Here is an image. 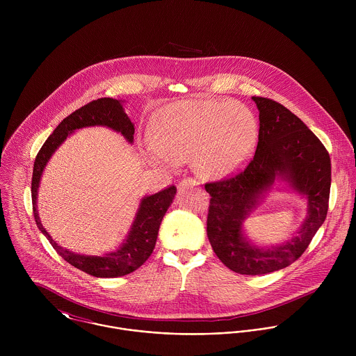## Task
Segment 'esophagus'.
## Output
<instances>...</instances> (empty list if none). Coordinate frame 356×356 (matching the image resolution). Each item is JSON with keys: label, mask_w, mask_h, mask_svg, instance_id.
Wrapping results in <instances>:
<instances>
[{"label": "esophagus", "mask_w": 356, "mask_h": 356, "mask_svg": "<svg viewBox=\"0 0 356 356\" xmlns=\"http://www.w3.org/2000/svg\"><path fill=\"white\" fill-rule=\"evenodd\" d=\"M192 185H196V181H193V179H191V178L182 179V181L178 184V189H179V191H184V189H186L188 186H192Z\"/></svg>", "instance_id": "obj_1"}]
</instances>
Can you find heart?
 I'll return each mask as SVG.
<instances>
[{
  "mask_svg": "<svg viewBox=\"0 0 356 356\" xmlns=\"http://www.w3.org/2000/svg\"><path fill=\"white\" fill-rule=\"evenodd\" d=\"M143 149L153 165L175 170L188 161L205 181L241 172L254 156L259 126L252 111L237 102L188 99L163 106Z\"/></svg>",
  "mask_w": 356,
  "mask_h": 356,
  "instance_id": "heart-1",
  "label": "heart"
}]
</instances>
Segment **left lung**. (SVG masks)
I'll use <instances>...</instances> for the list:
<instances>
[{
    "mask_svg": "<svg viewBox=\"0 0 356 356\" xmlns=\"http://www.w3.org/2000/svg\"><path fill=\"white\" fill-rule=\"evenodd\" d=\"M252 100L259 111L254 160L238 175L205 185L211 195L207 236L226 267L260 275L292 264L309 245L327 213L332 167L322 143L295 113L270 99ZM275 186L303 197L307 215L296 236L263 248L246 236L243 223Z\"/></svg>",
    "mask_w": 356,
    "mask_h": 356,
    "instance_id": "1",
    "label": "left lung"
}]
</instances>
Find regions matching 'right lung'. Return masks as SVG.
Here are the masks:
<instances>
[{
    "instance_id": "1",
    "label": "right lung",
    "mask_w": 356,
    "mask_h": 356,
    "mask_svg": "<svg viewBox=\"0 0 356 356\" xmlns=\"http://www.w3.org/2000/svg\"><path fill=\"white\" fill-rule=\"evenodd\" d=\"M123 100L115 99H99L96 102H89L85 106L76 109L70 116L61 120V123L54 129V131L48 137L41 151L37 154L33 170V182H31V196H33V211L38 229L49 240L51 247L57 251L65 261L71 266L99 278H115L133 273L153 252L156 245L159 227L165 215L168 207L174 202L177 195V188L170 186L154 195L144 196L137 208L133 223L122 241V244L113 250L106 251L102 254H76L67 248L60 247L47 229L42 226L38 213V188L41 184L42 174L51 160L53 153L58 147L76 130L86 127L102 126L108 127L116 133H120L123 138L129 143H134V123L130 120L124 112Z\"/></svg>"
}]
</instances>
